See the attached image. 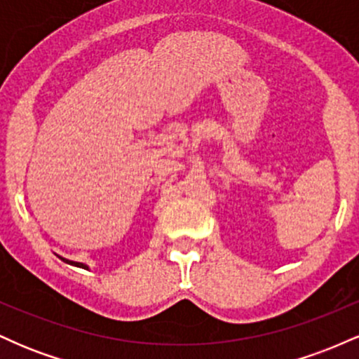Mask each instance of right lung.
Here are the masks:
<instances>
[{
    "mask_svg": "<svg viewBox=\"0 0 359 359\" xmlns=\"http://www.w3.org/2000/svg\"><path fill=\"white\" fill-rule=\"evenodd\" d=\"M60 259H64L65 263H69V265H74V266H79V269H88V265H84V263H79V262H72V259H67V258H62L59 257Z\"/></svg>",
    "mask_w": 359,
    "mask_h": 359,
    "instance_id": "1",
    "label": "right lung"
}]
</instances>
